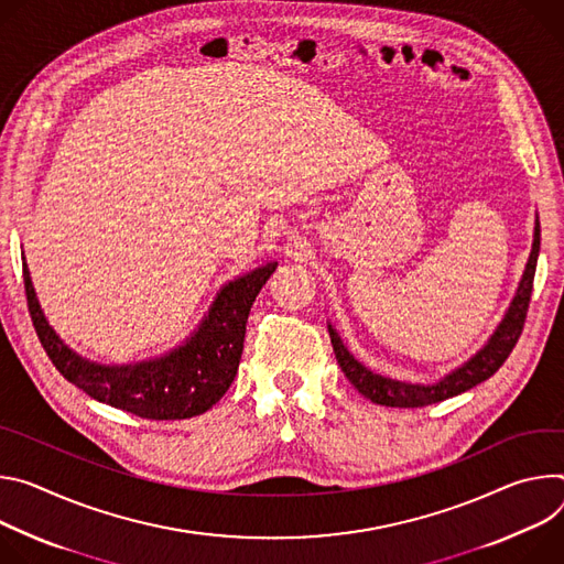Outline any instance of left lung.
<instances>
[{
    "label": "left lung",
    "mask_w": 564,
    "mask_h": 564,
    "mask_svg": "<svg viewBox=\"0 0 564 564\" xmlns=\"http://www.w3.org/2000/svg\"><path fill=\"white\" fill-rule=\"evenodd\" d=\"M538 253H540V219H535V235H533V248H531V256H529V264H527V271L522 275L518 295L513 297V302L509 306V314L505 316L502 325L497 327V332L490 336L488 345L475 358H470L466 365H462L459 369L448 373L444 381L434 383V386H410V383H401V381L379 377V373H373L367 367H362L347 351V347L343 345V340L338 338V334L329 325L334 354H336V360H338L340 369L345 371V377L349 379V383L362 397H367L369 401H373L377 405H386V408L432 405V403L446 401L451 397H457V394L479 386L481 381L490 379L492 373L505 365V360L509 358V354L513 351V347L518 345V340L522 336V329H524V323H527L529 302H531V291H533Z\"/></svg>",
    "instance_id": "1"
}]
</instances>
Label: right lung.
<instances>
[{"label": "right lung", "instance_id": "obj_1", "mask_svg": "<svg viewBox=\"0 0 564 564\" xmlns=\"http://www.w3.org/2000/svg\"><path fill=\"white\" fill-rule=\"evenodd\" d=\"M275 262L228 282L199 332L172 354L122 367H105L74 354L48 327L24 267V289L37 338L69 383L91 399L152 421L191 419L210 410L235 381L246 321Z\"/></svg>", "mask_w": 564, "mask_h": 564}]
</instances>
